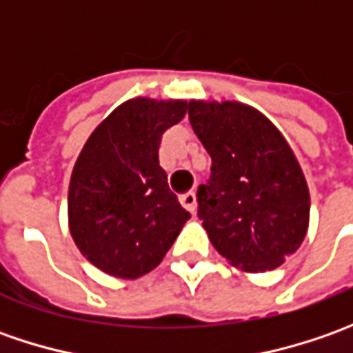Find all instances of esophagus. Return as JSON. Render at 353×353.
<instances>
[{
  "mask_svg": "<svg viewBox=\"0 0 353 353\" xmlns=\"http://www.w3.org/2000/svg\"><path fill=\"white\" fill-rule=\"evenodd\" d=\"M181 204H183L186 210L190 212V214H196V194L190 190V192H186V194H181Z\"/></svg>",
  "mask_w": 353,
  "mask_h": 353,
  "instance_id": "esophagus-1",
  "label": "esophagus"
}]
</instances>
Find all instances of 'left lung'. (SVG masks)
I'll use <instances>...</instances> for the list:
<instances>
[{
  "instance_id": "1",
  "label": "left lung",
  "mask_w": 353,
  "mask_h": 353,
  "mask_svg": "<svg viewBox=\"0 0 353 353\" xmlns=\"http://www.w3.org/2000/svg\"><path fill=\"white\" fill-rule=\"evenodd\" d=\"M190 125L212 157L198 218L212 245L243 271L275 269L306 236L305 174L277 128L237 102H190Z\"/></svg>"
}]
</instances>
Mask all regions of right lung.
Here are the masks:
<instances>
[{"instance_id": "obj_1", "label": "right lung", "mask_w": 353, "mask_h": 353, "mask_svg": "<svg viewBox=\"0 0 353 353\" xmlns=\"http://www.w3.org/2000/svg\"><path fill=\"white\" fill-rule=\"evenodd\" d=\"M186 102L129 100L90 135L68 188L70 234L103 273L137 279L155 269L190 214L159 165L163 133Z\"/></svg>"}]
</instances>
